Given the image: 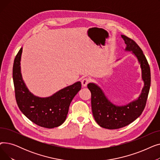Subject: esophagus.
Returning <instances> with one entry per match:
<instances>
[{
    "mask_svg": "<svg viewBox=\"0 0 160 160\" xmlns=\"http://www.w3.org/2000/svg\"><path fill=\"white\" fill-rule=\"evenodd\" d=\"M90 82V79L89 78H83L82 80V86H83V87H86L87 85H88V83H89Z\"/></svg>",
    "mask_w": 160,
    "mask_h": 160,
    "instance_id": "esophagus-1",
    "label": "esophagus"
}]
</instances>
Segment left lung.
Returning <instances> with one entry per match:
<instances>
[{
	"label": "left lung",
	"instance_id": "1",
	"mask_svg": "<svg viewBox=\"0 0 160 160\" xmlns=\"http://www.w3.org/2000/svg\"><path fill=\"white\" fill-rule=\"evenodd\" d=\"M121 37L127 45L125 50L132 51L141 65L144 87L138 100L126 106H117L108 100L98 86L93 83H88V88L91 93L92 112L95 121L101 127L110 130L126 127L138 118L146 106L150 87V66L141 48L131 38L124 35Z\"/></svg>",
	"mask_w": 160,
	"mask_h": 160
}]
</instances>
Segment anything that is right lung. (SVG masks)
I'll use <instances>...</instances> for the list:
<instances>
[{"label": "right lung", "mask_w": 160, "mask_h": 160, "mask_svg": "<svg viewBox=\"0 0 160 160\" xmlns=\"http://www.w3.org/2000/svg\"><path fill=\"white\" fill-rule=\"evenodd\" d=\"M21 48L13 65V80L17 104L21 112L33 123L41 127L53 128L66 119L72 100L81 89V82L66 87L47 98L32 95L25 86L21 73Z\"/></svg>", "instance_id": "right-lung-1"}]
</instances>
